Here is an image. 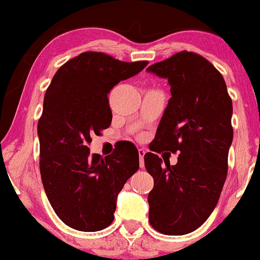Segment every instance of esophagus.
I'll return each instance as SVG.
<instances>
[{
  "mask_svg": "<svg viewBox=\"0 0 260 260\" xmlns=\"http://www.w3.org/2000/svg\"><path fill=\"white\" fill-rule=\"evenodd\" d=\"M138 154H139L140 168H144V155H145V150H144V149H138Z\"/></svg>",
  "mask_w": 260,
  "mask_h": 260,
  "instance_id": "obj_1",
  "label": "esophagus"
}]
</instances>
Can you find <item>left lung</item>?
I'll return each instance as SVG.
<instances>
[{
	"instance_id": "left-lung-1",
	"label": "left lung",
	"mask_w": 260,
	"mask_h": 260,
	"mask_svg": "<svg viewBox=\"0 0 260 260\" xmlns=\"http://www.w3.org/2000/svg\"><path fill=\"white\" fill-rule=\"evenodd\" d=\"M168 79L171 98L155 134L154 151L180 153L176 165L144 155L154 188L150 225L165 235H186L207 221L228 176L232 101L219 71L194 52L181 51L147 68Z\"/></svg>"
}]
</instances>
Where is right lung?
I'll return each mask as SVG.
<instances>
[{"instance_id": "right-lung-1", "label": "right lung", "mask_w": 260, "mask_h": 260, "mask_svg": "<svg viewBox=\"0 0 260 260\" xmlns=\"http://www.w3.org/2000/svg\"><path fill=\"white\" fill-rule=\"evenodd\" d=\"M147 64L83 52L58 68L45 92L38 122L41 181L55 213L70 228L84 232L107 228L118 193L139 169L132 144L106 157L90 155L88 144L92 134L111 124V89Z\"/></svg>"}]
</instances>
